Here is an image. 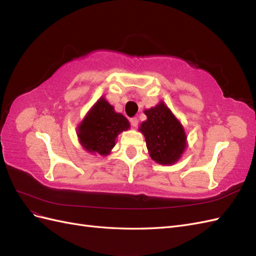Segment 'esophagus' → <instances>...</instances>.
<instances>
[{
	"mask_svg": "<svg viewBox=\"0 0 256 256\" xmlns=\"http://www.w3.org/2000/svg\"><path fill=\"white\" fill-rule=\"evenodd\" d=\"M138 118H131V120H130V124H131V126H132L134 128H136V127L138 126Z\"/></svg>",
	"mask_w": 256,
	"mask_h": 256,
	"instance_id": "1",
	"label": "esophagus"
}]
</instances>
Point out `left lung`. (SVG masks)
Listing matches in <instances>:
<instances>
[{
    "mask_svg": "<svg viewBox=\"0 0 256 256\" xmlns=\"http://www.w3.org/2000/svg\"><path fill=\"white\" fill-rule=\"evenodd\" d=\"M147 120L138 131L143 134L150 158L162 166L174 164L187 148V136L182 122L164 102L144 110Z\"/></svg>",
    "mask_w": 256,
    "mask_h": 256,
    "instance_id": "obj_1",
    "label": "left lung"
}]
</instances>
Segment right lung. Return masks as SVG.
I'll use <instances>...</instances> for the list:
<instances>
[{
  "mask_svg": "<svg viewBox=\"0 0 256 256\" xmlns=\"http://www.w3.org/2000/svg\"><path fill=\"white\" fill-rule=\"evenodd\" d=\"M130 128L128 120L115 112L114 106L100 97L79 124L76 136L83 148L92 154L108 156L116 138Z\"/></svg>",
  "mask_w": 256,
  "mask_h": 256,
  "instance_id": "right-lung-1",
  "label": "right lung"
}]
</instances>
